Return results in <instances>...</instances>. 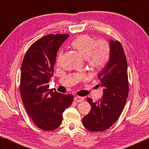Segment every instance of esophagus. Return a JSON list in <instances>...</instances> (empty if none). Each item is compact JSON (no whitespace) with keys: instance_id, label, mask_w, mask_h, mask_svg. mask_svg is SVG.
<instances>
[{"instance_id":"1","label":"esophagus","mask_w":149,"mask_h":149,"mask_svg":"<svg viewBox=\"0 0 149 149\" xmlns=\"http://www.w3.org/2000/svg\"><path fill=\"white\" fill-rule=\"evenodd\" d=\"M74 100L76 101V102H82L84 100V98L83 97H78L77 96L74 98Z\"/></svg>"}]
</instances>
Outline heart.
Segmentation results:
<instances>
[{
	"instance_id": "heart-1",
	"label": "heart",
	"mask_w": 149,
	"mask_h": 149,
	"mask_svg": "<svg viewBox=\"0 0 149 149\" xmlns=\"http://www.w3.org/2000/svg\"><path fill=\"white\" fill-rule=\"evenodd\" d=\"M71 46L77 50L88 62L93 69H100L108 62L109 57V48L108 43L101 41L96 42L89 35H81L72 41ZM61 58V54L58 56V61Z\"/></svg>"
}]
</instances>
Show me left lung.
<instances>
[{"label":"left lung","mask_w":149,"mask_h":149,"mask_svg":"<svg viewBox=\"0 0 149 149\" xmlns=\"http://www.w3.org/2000/svg\"><path fill=\"white\" fill-rule=\"evenodd\" d=\"M109 57L97 74L99 86L104 95L97 102L87 100L91 106L89 113L82 119L84 127L91 132L107 130L121 114L128 95V65L123 47L118 41L109 40Z\"/></svg>","instance_id":"1"}]
</instances>
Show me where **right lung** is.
I'll return each mask as SVG.
<instances>
[{
  "label": "right lung",
  "mask_w": 149,
  "mask_h": 149,
  "mask_svg": "<svg viewBox=\"0 0 149 149\" xmlns=\"http://www.w3.org/2000/svg\"><path fill=\"white\" fill-rule=\"evenodd\" d=\"M68 34H50L30 47L21 68L20 92L28 114L38 127L54 130L61 124L62 114L73 100L72 95L49 89L57 52Z\"/></svg>",
  "instance_id": "right-lung-1"
}]
</instances>
